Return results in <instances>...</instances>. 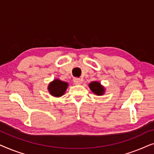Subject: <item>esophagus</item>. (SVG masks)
<instances>
[{
  "label": "esophagus",
  "instance_id": "34e87169",
  "mask_svg": "<svg viewBox=\"0 0 154 154\" xmlns=\"http://www.w3.org/2000/svg\"><path fill=\"white\" fill-rule=\"evenodd\" d=\"M73 82H74L75 85H80V84L82 83V80L81 79H79V78H75V79H73Z\"/></svg>",
  "mask_w": 154,
  "mask_h": 154
}]
</instances>
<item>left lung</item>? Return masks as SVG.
Instances as JSON below:
<instances>
[{"label": "left lung", "instance_id": "1", "mask_svg": "<svg viewBox=\"0 0 154 154\" xmlns=\"http://www.w3.org/2000/svg\"><path fill=\"white\" fill-rule=\"evenodd\" d=\"M89 87L92 91L97 95H102L104 94V88L101 86L100 83L98 82H92L91 83H90Z\"/></svg>", "mask_w": 154, "mask_h": 154}]
</instances>
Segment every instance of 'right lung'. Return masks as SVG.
Segmentation results:
<instances>
[{
    "label": "right lung",
    "mask_w": 154,
    "mask_h": 154,
    "mask_svg": "<svg viewBox=\"0 0 154 154\" xmlns=\"http://www.w3.org/2000/svg\"><path fill=\"white\" fill-rule=\"evenodd\" d=\"M67 87H68V84L66 82L56 79L52 83H50L48 86V90L52 95L54 97H60L64 94Z\"/></svg>",
    "instance_id": "right-lung-1"
}]
</instances>
